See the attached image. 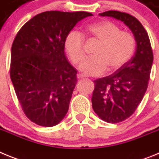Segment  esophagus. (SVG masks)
<instances>
[{
  "label": "esophagus",
  "instance_id": "1",
  "mask_svg": "<svg viewBox=\"0 0 159 159\" xmlns=\"http://www.w3.org/2000/svg\"><path fill=\"white\" fill-rule=\"evenodd\" d=\"M86 75H84V74H78V75H77V78L78 79H84L86 78Z\"/></svg>",
  "mask_w": 159,
  "mask_h": 159
}]
</instances>
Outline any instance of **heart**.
Wrapping results in <instances>:
<instances>
[{"mask_svg":"<svg viewBox=\"0 0 159 159\" xmlns=\"http://www.w3.org/2000/svg\"><path fill=\"white\" fill-rule=\"evenodd\" d=\"M86 32L99 41L93 53L80 66L86 75H99L108 71H118L128 62L134 54L135 40L130 33L121 31L118 25L109 20L91 24ZM84 40L80 32L70 31L64 40V48L73 64L80 63L84 57Z\"/></svg>","mask_w":159,"mask_h":159,"instance_id":"obj_1","label":"heart"}]
</instances>
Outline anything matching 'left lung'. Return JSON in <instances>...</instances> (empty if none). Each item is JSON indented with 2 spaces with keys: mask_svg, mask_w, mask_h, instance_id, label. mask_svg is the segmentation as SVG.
<instances>
[{
  "mask_svg": "<svg viewBox=\"0 0 159 159\" xmlns=\"http://www.w3.org/2000/svg\"><path fill=\"white\" fill-rule=\"evenodd\" d=\"M99 16L123 22L136 41L134 57L113 74L94 81L92 107L103 121L117 123L128 119L147 92L153 64V52L148 34L135 17L126 12L107 11Z\"/></svg>",
  "mask_w": 159,
  "mask_h": 159,
  "instance_id": "obj_1",
  "label": "left lung"
}]
</instances>
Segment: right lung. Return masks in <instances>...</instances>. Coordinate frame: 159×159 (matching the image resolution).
I'll return each mask as SVG.
<instances>
[{"label": "right lung", "instance_id": "right-lung-1", "mask_svg": "<svg viewBox=\"0 0 159 159\" xmlns=\"http://www.w3.org/2000/svg\"><path fill=\"white\" fill-rule=\"evenodd\" d=\"M87 12L48 11L29 20L11 49L10 78L22 109L31 121L53 127L66 116L77 71L64 53V40Z\"/></svg>", "mask_w": 159, "mask_h": 159}]
</instances>
